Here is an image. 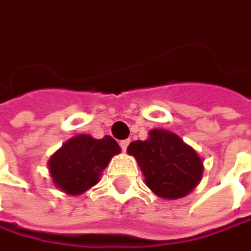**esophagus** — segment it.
<instances>
[{
    "instance_id": "esophagus-1",
    "label": "esophagus",
    "mask_w": 251,
    "mask_h": 251,
    "mask_svg": "<svg viewBox=\"0 0 251 251\" xmlns=\"http://www.w3.org/2000/svg\"><path fill=\"white\" fill-rule=\"evenodd\" d=\"M129 144H131V140H122V141L119 143V146H120V149H122L123 151H126V149H128Z\"/></svg>"
}]
</instances>
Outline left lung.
<instances>
[{
    "label": "left lung",
    "instance_id": "8db88e82",
    "mask_svg": "<svg viewBox=\"0 0 251 251\" xmlns=\"http://www.w3.org/2000/svg\"><path fill=\"white\" fill-rule=\"evenodd\" d=\"M128 153L137 159L149 188L162 199H181L201 179V159L174 132L153 129L149 140L131 143Z\"/></svg>",
    "mask_w": 251,
    "mask_h": 251
}]
</instances>
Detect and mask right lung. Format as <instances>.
<instances>
[{"label": "right lung", "mask_w": 251, "mask_h": 251, "mask_svg": "<svg viewBox=\"0 0 251 251\" xmlns=\"http://www.w3.org/2000/svg\"><path fill=\"white\" fill-rule=\"evenodd\" d=\"M117 153L120 147L108 135L102 140L76 135L50 159L52 182L67 194H80L98 182L100 172Z\"/></svg>", "instance_id": "right-lung-1"}]
</instances>
